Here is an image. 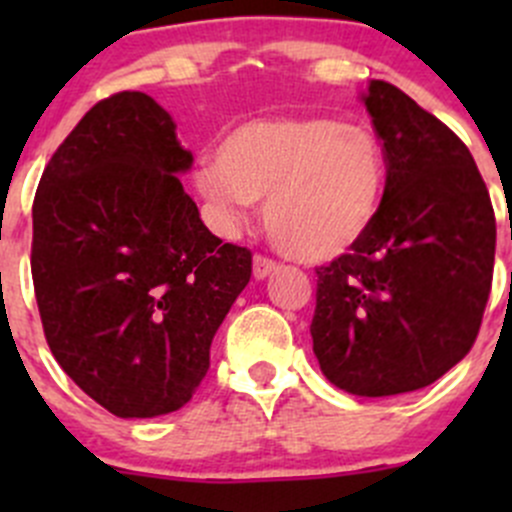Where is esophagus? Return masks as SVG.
Listing matches in <instances>:
<instances>
[{
    "mask_svg": "<svg viewBox=\"0 0 512 512\" xmlns=\"http://www.w3.org/2000/svg\"><path fill=\"white\" fill-rule=\"evenodd\" d=\"M275 270H277V262L270 260V257L257 255L255 260H252V277H255V280H267Z\"/></svg>",
    "mask_w": 512,
    "mask_h": 512,
    "instance_id": "1",
    "label": "esophagus"
}]
</instances>
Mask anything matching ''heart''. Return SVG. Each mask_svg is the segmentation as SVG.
Listing matches in <instances>:
<instances>
[{"label":"heart","mask_w":512,"mask_h":512,"mask_svg":"<svg viewBox=\"0 0 512 512\" xmlns=\"http://www.w3.org/2000/svg\"><path fill=\"white\" fill-rule=\"evenodd\" d=\"M193 185L225 230L265 200V227L292 260L332 262L379 218L386 156L379 138L334 118H255L225 133Z\"/></svg>","instance_id":"1"}]
</instances>
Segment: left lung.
<instances>
[{"label": "left lung", "mask_w": 512, "mask_h": 512, "mask_svg": "<svg viewBox=\"0 0 512 512\" xmlns=\"http://www.w3.org/2000/svg\"><path fill=\"white\" fill-rule=\"evenodd\" d=\"M361 103L384 143V203L364 240L317 272L309 332L334 386L394 396L471 352L493 280L495 215L451 128L379 79Z\"/></svg>", "instance_id": "8db88e82"}]
</instances>
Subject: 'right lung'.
I'll use <instances>...</instances> for the list:
<instances>
[{
  "mask_svg": "<svg viewBox=\"0 0 512 512\" xmlns=\"http://www.w3.org/2000/svg\"><path fill=\"white\" fill-rule=\"evenodd\" d=\"M193 156L141 91L96 103L44 168L32 277L61 369L121 418L193 399L252 255L203 225L180 185Z\"/></svg>",
  "mask_w": 512,
  "mask_h": 512,
  "instance_id": "add662e5",
  "label": "right lung"
}]
</instances>
